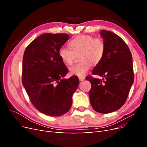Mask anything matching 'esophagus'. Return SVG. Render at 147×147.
Instances as JSON below:
<instances>
[{
    "instance_id": "1",
    "label": "esophagus",
    "mask_w": 147,
    "mask_h": 147,
    "mask_svg": "<svg viewBox=\"0 0 147 147\" xmlns=\"http://www.w3.org/2000/svg\"><path fill=\"white\" fill-rule=\"evenodd\" d=\"M78 78H79V80L80 81V82H82V81H83L84 80V77H79Z\"/></svg>"
}]
</instances>
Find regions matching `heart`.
<instances>
[{
	"label": "heart",
	"instance_id": "b5f03b06",
	"mask_svg": "<svg viewBox=\"0 0 147 147\" xmlns=\"http://www.w3.org/2000/svg\"><path fill=\"white\" fill-rule=\"evenodd\" d=\"M70 48L62 47L58 51L61 59L67 65H71L79 55V63L71 66V75L83 77L92 65L99 64L105 55L106 45L101 37H94L91 35H78L69 42Z\"/></svg>",
	"mask_w": 147,
	"mask_h": 147
}]
</instances>
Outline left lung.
Segmentation results:
<instances>
[{"instance_id": "1", "label": "left lung", "mask_w": 147, "mask_h": 147, "mask_svg": "<svg viewBox=\"0 0 147 147\" xmlns=\"http://www.w3.org/2000/svg\"><path fill=\"white\" fill-rule=\"evenodd\" d=\"M100 35L105 43V52L92 74L102 78L88 76L86 79L91 84L89 97L93 109L100 113H109L126 102L134 75L132 55L125 42L110 31L102 30Z\"/></svg>"}]
</instances>
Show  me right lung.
I'll return each mask as SVG.
<instances>
[{
	"label": "right lung",
	"mask_w": 147,
	"mask_h": 147,
	"mask_svg": "<svg viewBox=\"0 0 147 147\" xmlns=\"http://www.w3.org/2000/svg\"><path fill=\"white\" fill-rule=\"evenodd\" d=\"M69 38L67 34H43L24 53L23 86L34 107L49 116L59 117L68 112L79 84L77 76L63 78L69 70L58 51Z\"/></svg>",
	"instance_id": "add662e5"
}]
</instances>
